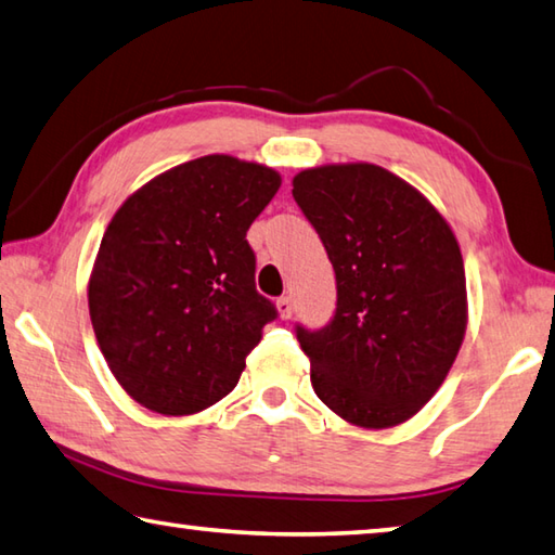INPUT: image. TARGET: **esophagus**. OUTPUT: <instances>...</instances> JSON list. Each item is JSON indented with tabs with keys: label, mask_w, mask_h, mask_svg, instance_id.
I'll return each mask as SVG.
<instances>
[{
	"label": "esophagus",
	"mask_w": 555,
	"mask_h": 555,
	"mask_svg": "<svg viewBox=\"0 0 555 555\" xmlns=\"http://www.w3.org/2000/svg\"><path fill=\"white\" fill-rule=\"evenodd\" d=\"M276 308L281 318H291V312H294V300H291V296H281L276 300Z\"/></svg>",
	"instance_id": "esophagus-1"
}]
</instances>
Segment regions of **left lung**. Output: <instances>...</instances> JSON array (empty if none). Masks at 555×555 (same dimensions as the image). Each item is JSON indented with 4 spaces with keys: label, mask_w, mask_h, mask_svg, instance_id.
<instances>
[{
    "label": "left lung",
    "mask_w": 555,
    "mask_h": 555,
    "mask_svg": "<svg viewBox=\"0 0 555 555\" xmlns=\"http://www.w3.org/2000/svg\"><path fill=\"white\" fill-rule=\"evenodd\" d=\"M294 198L337 279L327 325H296L312 388L351 425H400L439 390L466 335L456 237L417 189L376 165L306 169Z\"/></svg>",
    "instance_id": "1"
}]
</instances>
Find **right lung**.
I'll return each mask as SVG.
<instances>
[{
  "label": "right lung",
  "instance_id": "add662e5",
  "mask_svg": "<svg viewBox=\"0 0 555 555\" xmlns=\"http://www.w3.org/2000/svg\"><path fill=\"white\" fill-rule=\"evenodd\" d=\"M281 186L230 155L191 159L116 210L89 279L111 374L159 415H194L237 386L276 306L255 286L247 230Z\"/></svg>",
  "mask_w": 555,
  "mask_h": 555
}]
</instances>
